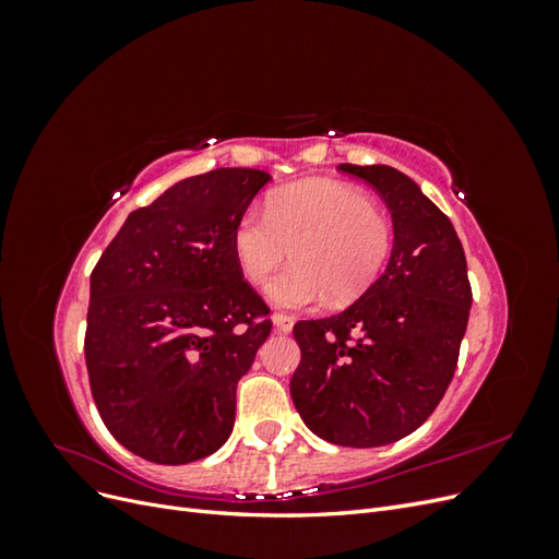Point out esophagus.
<instances>
[{"label":"esophagus","instance_id":"esophagus-1","mask_svg":"<svg viewBox=\"0 0 559 559\" xmlns=\"http://www.w3.org/2000/svg\"><path fill=\"white\" fill-rule=\"evenodd\" d=\"M273 324L280 333H292L294 329V317L289 314H273Z\"/></svg>","mask_w":559,"mask_h":559}]
</instances>
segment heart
<instances>
[{
    "label": "heart",
    "instance_id": "b5f03b06",
    "mask_svg": "<svg viewBox=\"0 0 559 559\" xmlns=\"http://www.w3.org/2000/svg\"><path fill=\"white\" fill-rule=\"evenodd\" d=\"M292 249L294 265L267 284L282 310H306L326 296L345 302L376 282L392 251V224L361 189L335 179L282 186L265 214L249 210L233 228V253L251 284H263Z\"/></svg>",
    "mask_w": 559,
    "mask_h": 559
}]
</instances>
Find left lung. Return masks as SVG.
Wrapping results in <instances>:
<instances>
[{"instance_id":"8db88e82","label":"left lung","mask_w":559,"mask_h":559,"mask_svg":"<svg viewBox=\"0 0 559 559\" xmlns=\"http://www.w3.org/2000/svg\"><path fill=\"white\" fill-rule=\"evenodd\" d=\"M386 202L394 247L384 273L329 319L298 321L292 399L329 443L378 448L413 433L454 376L468 324L466 257L450 218L389 165H337Z\"/></svg>"}]
</instances>
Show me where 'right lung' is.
Instances as JSON below:
<instances>
[{"mask_svg":"<svg viewBox=\"0 0 559 559\" xmlns=\"http://www.w3.org/2000/svg\"><path fill=\"white\" fill-rule=\"evenodd\" d=\"M273 179L249 167L181 179L128 214L91 275L86 366L99 417L154 464L222 448L235 389L270 335L233 228Z\"/></svg>","mask_w":559,"mask_h":559,"instance_id":"obj_1","label":"right lung"}]
</instances>
